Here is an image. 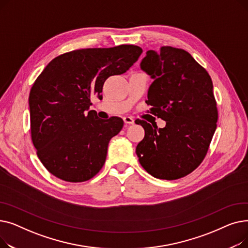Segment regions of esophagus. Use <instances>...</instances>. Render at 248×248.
Wrapping results in <instances>:
<instances>
[{
	"instance_id": "1",
	"label": "esophagus",
	"mask_w": 248,
	"mask_h": 248,
	"mask_svg": "<svg viewBox=\"0 0 248 248\" xmlns=\"http://www.w3.org/2000/svg\"><path fill=\"white\" fill-rule=\"evenodd\" d=\"M123 120H124V124H133L135 123V120L131 116H124Z\"/></svg>"
}]
</instances>
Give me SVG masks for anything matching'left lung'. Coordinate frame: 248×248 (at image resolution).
<instances>
[{"instance_id":"obj_1","label":"left lung","mask_w":248,"mask_h":248,"mask_svg":"<svg viewBox=\"0 0 248 248\" xmlns=\"http://www.w3.org/2000/svg\"><path fill=\"white\" fill-rule=\"evenodd\" d=\"M140 69L151 76V111L166 122L158 128L137 120L145 129L136 153L152 176L176 180L193 172L207 154L218 112L210 75L187 51L164 46L147 51Z\"/></svg>"}]
</instances>
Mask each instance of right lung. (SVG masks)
<instances>
[{
    "label": "right lung",
    "instance_id": "obj_1",
    "mask_svg": "<svg viewBox=\"0 0 248 248\" xmlns=\"http://www.w3.org/2000/svg\"><path fill=\"white\" fill-rule=\"evenodd\" d=\"M141 52L135 45L74 50L54 58L38 76L29 95L31 137L52 175L77 183L100 171L124 122L99 119L89 110L90 98L101 99L104 81L126 72Z\"/></svg>",
    "mask_w": 248,
    "mask_h": 248
}]
</instances>
